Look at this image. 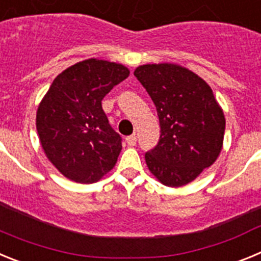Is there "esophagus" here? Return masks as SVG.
<instances>
[{"mask_svg": "<svg viewBox=\"0 0 261 261\" xmlns=\"http://www.w3.org/2000/svg\"><path fill=\"white\" fill-rule=\"evenodd\" d=\"M136 142H137V137H136L135 135L128 136V137H126V144H128L129 146H135Z\"/></svg>", "mask_w": 261, "mask_h": 261, "instance_id": "1", "label": "esophagus"}]
</instances>
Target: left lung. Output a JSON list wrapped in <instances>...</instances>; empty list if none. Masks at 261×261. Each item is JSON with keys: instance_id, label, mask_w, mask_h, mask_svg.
Here are the masks:
<instances>
[{"instance_id": "left-lung-1", "label": "left lung", "mask_w": 261, "mask_h": 261, "mask_svg": "<svg viewBox=\"0 0 261 261\" xmlns=\"http://www.w3.org/2000/svg\"><path fill=\"white\" fill-rule=\"evenodd\" d=\"M135 75L155 105L161 125L158 145L145 154L149 171L167 187L186 186L222 150V108L211 86L184 66L146 64Z\"/></svg>"}]
</instances>
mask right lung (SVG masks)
<instances>
[{
  "label": "right lung",
  "instance_id": "add662e5",
  "mask_svg": "<svg viewBox=\"0 0 261 261\" xmlns=\"http://www.w3.org/2000/svg\"><path fill=\"white\" fill-rule=\"evenodd\" d=\"M128 75L121 64L84 60L60 73L41 99L36 112L41 147L69 180L95 183L116 165L121 137L108 124L102 100Z\"/></svg>",
  "mask_w": 261,
  "mask_h": 261
}]
</instances>
